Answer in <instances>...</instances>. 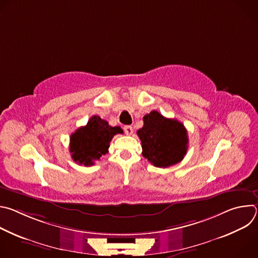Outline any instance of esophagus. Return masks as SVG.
Instances as JSON below:
<instances>
[{"label": "esophagus", "instance_id": "obj_1", "mask_svg": "<svg viewBox=\"0 0 258 258\" xmlns=\"http://www.w3.org/2000/svg\"><path fill=\"white\" fill-rule=\"evenodd\" d=\"M123 130H124V133H125L127 136H131V135H133V133H134V128H133V126H131V125H125V126L123 127Z\"/></svg>", "mask_w": 258, "mask_h": 258}]
</instances>
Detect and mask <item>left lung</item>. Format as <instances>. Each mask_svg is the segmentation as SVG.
Instances as JSON below:
<instances>
[{
	"mask_svg": "<svg viewBox=\"0 0 258 258\" xmlns=\"http://www.w3.org/2000/svg\"><path fill=\"white\" fill-rule=\"evenodd\" d=\"M144 125L137 134L142 142L143 156L156 167L166 168L182 160L188 150V133L176 119L166 118L158 111L143 117Z\"/></svg>",
	"mask_w": 258,
	"mask_h": 258,
	"instance_id": "left-lung-1",
	"label": "left lung"
}]
</instances>
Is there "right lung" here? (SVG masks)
<instances>
[{"label": "right lung", "instance_id": "obj_1", "mask_svg": "<svg viewBox=\"0 0 258 258\" xmlns=\"http://www.w3.org/2000/svg\"><path fill=\"white\" fill-rule=\"evenodd\" d=\"M119 126H110L98 115L92 116L87 125L78 128L70 136V153L79 164L91 166L108 153L110 141L116 134H122Z\"/></svg>", "mask_w": 258, "mask_h": 258}]
</instances>
